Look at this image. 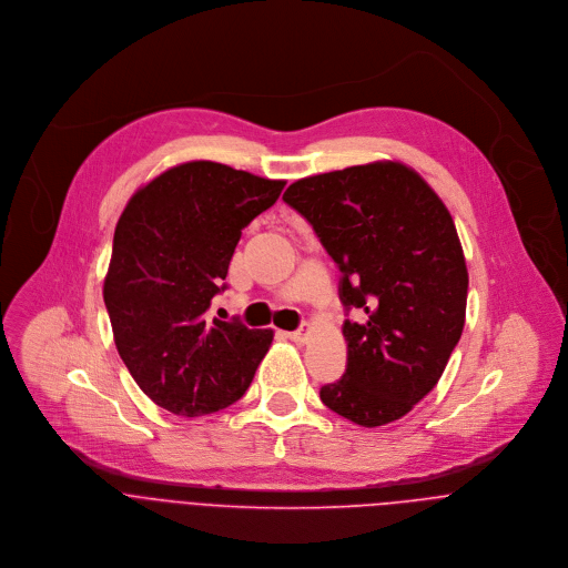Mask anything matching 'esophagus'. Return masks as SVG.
I'll list each match as a JSON object with an SVG mask.
<instances>
[{
	"label": "esophagus",
	"instance_id": "esophagus-1",
	"mask_svg": "<svg viewBox=\"0 0 568 568\" xmlns=\"http://www.w3.org/2000/svg\"><path fill=\"white\" fill-rule=\"evenodd\" d=\"M306 335H308V328H300V331H291V333H286V337H288V339H293V342H297V344L306 342Z\"/></svg>",
	"mask_w": 568,
	"mask_h": 568
}]
</instances>
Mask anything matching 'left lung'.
I'll return each mask as SVG.
<instances>
[{"label": "left lung", "mask_w": 568, "mask_h": 568, "mask_svg": "<svg viewBox=\"0 0 568 568\" xmlns=\"http://www.w3.org/2000/svg\"><path fill=\"white\" fill-rule=\"evenodd\" d=\"M284 202L308 220L342 273L346 373L322 402L366 426L404 417L439 382L466 317L468 271L453 217L399 162L293 182Z\"/></svg>", "instance_id": "1"}]
</instances>
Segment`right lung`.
<instances>
[{
    "instance_id": "1",
    "label": "right lung",
    "mask_w": 568,
    "mask_h": 568,
    "mask_svg": "<svg viewBox=\"0 0 568 568\" xmlns=\"http://www.w3.org/2000/svg\"><path fill=\"white\" fill-rule=\"evenodd\" d=\"M284 184L195 160L138 189L120 215L104 304L120 357L158 406L200 417L251 386L273 331L206 320V311L224 291L242 229Z\"/></svg>"
}]
</instances>
